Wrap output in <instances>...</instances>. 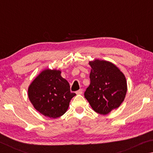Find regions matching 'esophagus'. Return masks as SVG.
<instances>
[{
    "instance_id": "esophagus-1",
    "label": "esophagus",
    "mask_w": 153,
    "mask_h": 153,
    "mask_svg": "<svg viewBox=\"0 0 153 153\" xmlns=\"http://www.w3.org/2000/svg\"><path fill=\"white\" fill-rule=\"evenodd\" d=\"M76 94H82L83 93V90L82 89H79V90H77V91H76Z\"/></svg>"
}]
</instances>
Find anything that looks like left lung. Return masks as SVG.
I'll use <instances>...</instances> for the list:
<instances>
[{"instance_id": "1", "label": "left lung", "mask_w": 153, "mask_h": 153, "mask_svg": "<svg viewBox=\"0 0 153 153\" xmlns=\"http://www.w3.org/2000/svg\"><path fill=\"white\" fill-rule=\"evenodd\" d=\"M89 65L90 84L84 97L95 112L107 115L125 99L128 90L126 77L111 62L94 59Z\"/></svg>"}]
</instances>
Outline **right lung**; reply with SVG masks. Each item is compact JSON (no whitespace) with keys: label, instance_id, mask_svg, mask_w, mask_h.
Returning a JSON list of instances; mask_svg holds the SVG:
<instances>
[{"label":"right lung","instance_id":"obj_1","mask_svg":"<svg viewBox=\"0 0 153 153\" xmlns=\"http://www.w3.org/2000/svg\"><path fill=\"white\" fill-rule=\"evenodd\" d=\"M57 69H46L40 72L28 87V98L38 112L46 117H61L68 109L76 94L70 92L68 82Z\"/></svg>","mask_w":153,"mask_h":153}]
</instances>
